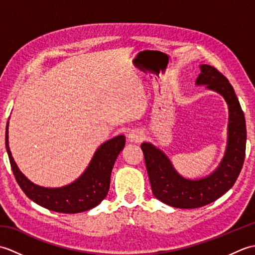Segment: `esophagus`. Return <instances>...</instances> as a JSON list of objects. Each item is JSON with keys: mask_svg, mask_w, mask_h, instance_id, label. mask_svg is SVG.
<instances>
[{"mask_svg": "<svg viewBox=\"0 0 255 255\" xmlns=\"http://www.w3.org/2000/svg\"><path fill=\"white\" fill-rule=\"evenodd\" d=\"M144 138V134L141 130H138V129H134V130L130 131L128 134V140L129 142L131 143H139L141 142Z\"/></svg>", "mask_w": 255, "mask_h": 255, "instance_id": "esophagus-1", "label": "esophagus"}]
</instances>
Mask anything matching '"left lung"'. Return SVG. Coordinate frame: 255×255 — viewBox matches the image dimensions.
<instances>
[{"label": "left lung", "mask_w": 255, "mask_h": 255, "mask_svg": "<svg viewBox=\"0 0 255 255\" xmlns=\"http://www.w3.org/2000/svg\"><path fill=\"white\" fill-rule=\"evenodd\" d=\"M196 85L217 92L228 104V140L217 169L205 177L189 180L178 174L163 151L149 142L141 144L153 195L175 208H198L223 196L234 186L246 156V119L228 79L216 68L202 64Z\"/></svg>", "instance_id": "left-lung-1"}]
</instances>
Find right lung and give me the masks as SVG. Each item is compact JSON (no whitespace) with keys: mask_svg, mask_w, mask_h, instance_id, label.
<instances>
[{"mask_svg":"<svg viewBox=\"0 0 255 255\" xmlns=\"http://www.w3.org/2000/svg\"><path fill=\"white\" fill-rule=\"evenodd\" d=\"M126 139L121 134L103 143L96 150L89 166L78 180L69 185L48 188L30 182L16 165L8 147V122L5 132V147L16 182L26 196L49 210L62 214H77L90 210L106 197L110 189L111 174Z\"/></svg>","mask_w":255,"mask_h":255,"instance_id":"right-lung-1","label":"right lung"}]
</instances>
